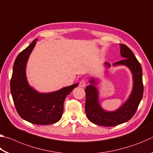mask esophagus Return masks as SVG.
Segmentation results:
<instances>
[{
  "instance_id": "esophagus-1",
  "label": "esophagus",
  "mask_w": 153,
  "mask_h": 153,
  "mask_svg": "<svg viewBox=\"0 0 153 153\" xmlns=\"http://www.w3.org/2000/svg\"><path fill=\"white\" fill-rule=\"evenodd\" d=\"M86 80H84V79H82V81L79 82V86L82 87V88L85 87V86H86Z\"/></svg>"
}]
</instances>
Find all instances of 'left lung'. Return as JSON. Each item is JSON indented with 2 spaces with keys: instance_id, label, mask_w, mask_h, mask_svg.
<instances>
[{
  "instance_id": "left-lung-1",
  "label": "left lung",
  "mask_w": 153,
  "mask_h": 153,
  "mask_svg": "<svg viewBox=\"0 0 153 153\" xmlns=\"http://www.w3.org/2000/svg\"><path fill=\"white\" fill-rule=\"evenodd\" d=\"M120 55L123 59L113 65V66L124 65L128 67L132 74L133 87L131 94L126 102L113 111H106L99 103V92L97 89V79L92 77L90 85L86 87L85 111L87 117L97 125L113 127L123 123L133 117L143 96L144 86L142 83V70L140 64L130 49L123 44H120ZM106 68H110L108 63H104Z\"/></svg>"
}]
</instances>
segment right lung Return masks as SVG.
Wrapping results in <instances>:
<instances>
[{
	"label": "right lung",
	"instance_id": "1",
	"mask_svg": "<svg viewBox=\"0 0 153 153\" xmlns=\"http://www.w3.org/2000/svg\"><path fill=\"white\" fill-rule=\"evenodd\" d=\"M37 40H33L15 59L10 83L11 92L21 117L36 125H49L61 120L65 99L78 84L48 93L39 92L30 86L25 70L28 59Z\"/></svg>",
	"mask_w": 153,
	"mask_h": 153
}]
</instances>
